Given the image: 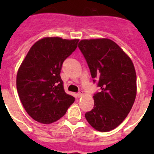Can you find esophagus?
<instances>
[{"mask_svg":"<svg viewBox=\"0 0 154 154\" xmlns=\"http://www.w3.org/2000/svg\"><path fill=\"white\" fill-rule=\"evenodd\" d=\"M83 95H84V93H83L82 90H80V91L77 93V97H82Z\"/></svg>","mask_w":154,"mask_h":154,"instance_id":"esophagus-1","label":"esophagus"}]
</instances>
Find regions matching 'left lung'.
Returning a JSON list of instances; mask_svg holds the SVG:
<instances>
[{
  "label": "left lung",
  "instance_id": "1",
  "mask_svg": "<svg viewBox=\"0 0 154 154\" xmlns=\"http://www.w3.org/2000/svg\"><path fill=\"white\" fill-rule=\"evenodd\" d=\"M78 48L89 66L94 83L100 92L94 94V109L85 112L94 129L108 132L127 117L137 94V76L131 59L109 39L82 40Z\"/></svg>",
  "mask_w": 154,
  "mask_h": 154
}]
</instances>
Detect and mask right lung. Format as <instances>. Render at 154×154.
I'll use <instances>...</instances> for the list:
<instances>
[{
    "label": "right lung",
    "mask_w": 154,
    "mask_h": 154,
    "mask_svg": "<svg viewBox=\"0 0 154 154\" xmlns=\"http://www.w3.org/2000/svg\"><path fill=\"white\" fill-rule=\"evenodd\" d=\"M79 40L45 37L35 43L21 63L17 89L32 119L43 124L57 122L75 98L65 92L60 76L64 60L77 49Z\"/></svg>",
    "instance_id": "add662e5"
}]
</instances>
